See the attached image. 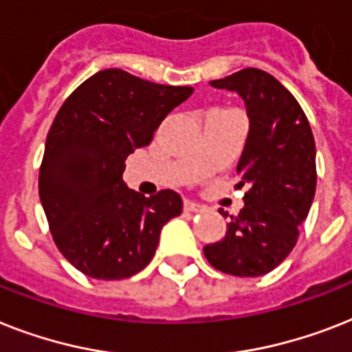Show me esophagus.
<instances>
[{
  "mask_svg": "<svg viewBox=\"0 0 352 352\" xmlns=\"http://www.w3.org/2000/svg\"><path fill=\"white\" fill-rule=\"evenodd\" d=\"M204 210V206L197 204V202H191V201H186L184 202V211H191V213H199V211Z\"/></svg>",
  "mask_w": 352,
  "mask_h": 352,
  "instance_id": "obj_1",
  "label": "esophagus"
}]
</instances>
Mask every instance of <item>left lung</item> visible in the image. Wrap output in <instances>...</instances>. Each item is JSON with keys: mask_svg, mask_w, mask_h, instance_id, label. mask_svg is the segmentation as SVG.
<instances>
[{"mask_svg": "<svg viewBox=\"0 0 352 352\" xmlns=\"http://www.w3.org/2000/svg\"><path fill=\"white\" fill-rule=\"evenodd\" d=\"M210 85L245 104L250 131L236 173L250 190L224 239L204 245V255L228 275L262 276L293 251L307 219L316 190L315 139L298 101L271 74L244 68Z\"/></svg>", "mask_w": 352, "mask_h": 352, "instance_id": "8db88e82", "label": "left lung"}]
</instances>
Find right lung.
Returning <instances> with one entry per match:
<instances>
[{"label":"right lung","mask_w":352,"mask_h":352,"mask_svg":"<svg viewBox=\"0 0 352 352\" xmlns=\"http://www.w3.org/2000/svg\"><path fill=\"white\" fill-rule=\"evenodd\" d=\"M193 94L108 68L77 87L45 142L39 199L63 256L87 276L121 280L153 258L162 226L181 215L171 190L144 197L122 181L124 161L150 144L164 117Z\"/></svg>","instance_id":"1"}]
</instances>
